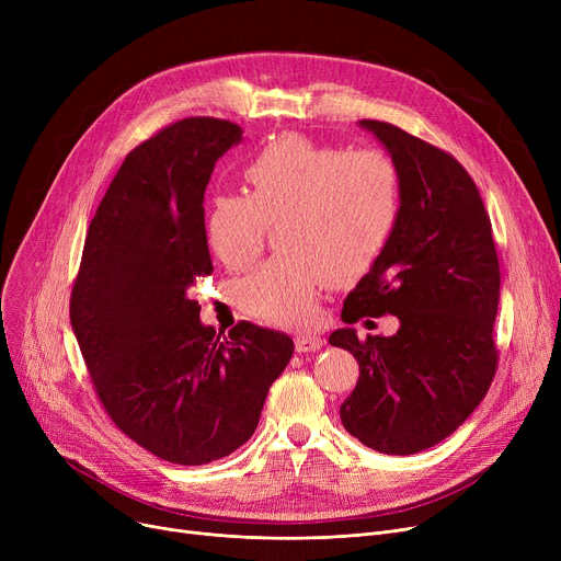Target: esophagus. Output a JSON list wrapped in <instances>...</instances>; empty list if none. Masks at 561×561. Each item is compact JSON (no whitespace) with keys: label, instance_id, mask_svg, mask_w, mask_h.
Here are the masks:
<instances>
[{"label":"esophagus","instance_id":"obj_1","mask_svg":"<svg viewBox=\"0 0 561 561\" xmlns=\"http://www.w3.org/2000/svg\"><path fill=\"white\" fill-rule=\"evenodd\" d=\"M322 343H325V341H322L320 336H316V334H305V336H298V339H296V350L302 355V352H316V350H320Z\"/></svg>","mask_w":561,"mask_h":561}]
</instances>
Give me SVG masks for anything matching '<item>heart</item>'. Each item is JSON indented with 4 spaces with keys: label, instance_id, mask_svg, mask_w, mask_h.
I'll return each instance as SVG.
<instances>
[{
    "label": "heart",
    "instance_id": "obj_1",
    "mask_svg": "<svg viewBox=\"0 0 561 561\" xmlns=\"http://www.w3.org/2000/svg\"><path fill=\"white\" fill-rule=\"evenodd\" d=\"M248 193L222 191L206 206L204 233L231 271L250 265L268 225L271 259L236 284V302L277 328H309L320 290L368 273L387 250L402 211L396 163L377 150H343L305 134H282L243 165Z\"/></svg>",
    "mask_w": 561,
    "mask_h": 561
}]
</instances>
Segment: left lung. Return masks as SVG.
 Wrapping results in <instances>:
<instances>
[{"label": "left lung", "mask_w": 561, "mask_h": 561, "mask_svg": "<svg viewBox=\"0 0 561 561\" xmlns=\"http://www.w3.org/2000/svg\"><path fill=\"white\" fill-rule=\"evenodd\" d=\"M359 125L400 172L402 211L387 250L347 293L341 318L352 325L391 313L400 330L364 341L352 328L330 336L359 364L341 421L377 453L414 455L450 436L491 387L500 265L489 214L463 165L389 123Z\"/></svg>", "instance_id": "8db88e82"}]
</instances>
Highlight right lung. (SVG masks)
<instances>
[{"label":"right lung","mask_w":561,"mask_h":561,"mask_svg":"<svg viewBox=\"0 0 561 561\" xmlns=\"http://www.w3.org/2000/svg\"><path fill=\"white\" fill-rule=\"evenodd\" d=\"M243 140L218 117H186L127 154L85 233L70 322L111 421L165 461L202 466L254 434L293 341L241 320L220 339L188 290L214 265L204 191Z\"/></svg>","instance_id":"obj_1"}]
</instances>
